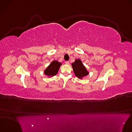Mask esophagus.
<instances>
[{
  "label": "esophagus",
  "mask_w": 132,
  "mask_h": 132,
  "mask_svg": "<svg viewBox=\"0 0 132 132\" xmlns=\"http://www.w3.org/2000/svg\"><path fill=\"white\" fill-rule=\"evenodd\" d=\"M65 64H67V65H68L69 64V61H65Z\"/></svg>",
  "instance_id": "34e87169"
}]
</instances>
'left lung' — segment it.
Here are the masks:
<instances>
[{"mask_svg": "<svg viewBox=\"0 0 132 132\" xmlns=\"http://www.w3.org/2000/svg\"><path fill=\"white\" fill-rule=\"evenodd\" d=\"M72 67L75 75L79 78H81L89 73L81 61L77 59L72 64Z\"/></svg>", "mask_w": 132, "mask_h": 132, "instance_id": "8db88e82", "label": "left lung"}]
</instances>
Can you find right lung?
<instances>
[{"mask_svg":"<svg viewBox=\"0 0 132 132\" xmlns=\"http://www.w3.org/2000/svg\"><path fill=\"white\" fill-rule=\"evenodd\" d=\"M61 65V63L56 61L52 62L44 71V73L48 76H55L58 72Z\"/></svg>","mask_w":132,"mask_h":132,"instance_id":"right-lung-1","label":"right lung"}]
</instances>
